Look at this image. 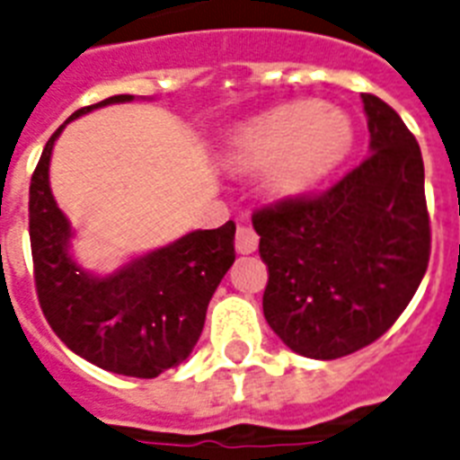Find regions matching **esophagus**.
<instances>
[{
    "label": "esophagus",
    "mask_w": 460,
    "mask_h": 460,
    "mask_svg": "<svg viewBox=\"0 0 460 460\" xmlns=\"http://www.w3.org/2000/svg\"><path fill=\"white\" fill-rule=\"evenodd\" d=\"M257 245H260V236L254 234V229H250V226H241L236 234V250L241 254H250L257 250Z\"/></svg>",
    "instance_id": "esophagus-1"
}]
</instances>
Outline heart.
<instances>
[{"label": "heart", "mask_w": 460, "mask_h": 460, "mask_svg": "<svg viewBox=\"0 0 460 460\" xmlns=\"http://www.w3.org/2000/svg\"><path fill=\"white\" fill-rule=\"evenodd\" d=\"M353 142L349 119L330 110L292 105L248 123L231 146V161L245 171L266 168L276 196L308 191L346 156Z\"/></svg>", "instance_id": "obj_1"}]
</instances>
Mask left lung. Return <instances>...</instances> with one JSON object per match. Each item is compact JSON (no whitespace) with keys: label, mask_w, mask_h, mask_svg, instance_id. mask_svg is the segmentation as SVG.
I'll return each instance as SVG.
<instances>
[{"label":"left lung","mask_w":460,"mask_h":460,"mask_svg":"<svg viewBox=\"0 0 460 460\" xmlns=\"http://www.w3.org/2000/svg\"><path fill=\"white\" fill-rule=\"evenodd\" d=\"M369 156L325 194L252 215L269 266L264 318L314 360L365 349L391 330L430 260L419 142L397 111L362 93Z\"/></svg>","instance_id":"8db88e82"}]
</instances>
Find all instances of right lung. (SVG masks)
I'll list each match as a JSON object with an SVG mask.
<instances>
[{"mask_svg": "<svg viewBox=\"0 0 460 460\" xmlns=\"http://www.w3.org/2000/svg\"><path fill=\"white\" fill-rule=\"evenodd\" d=\"M111 95L81 107L65 123L98 107L128 102ZM49 137L30 182V245L40 306L69 350L107 372L154 379L177 367L199 341L206 311L236 250V224L191 231L175 243L128 261L110 276L84 271L69 254L72 226L49 184L58 135Z\"/></svg>", "mask_w": 460, "mask_h": 460, "instance_id": "right-lung-1", "label": "right lung"}]
</instances>
